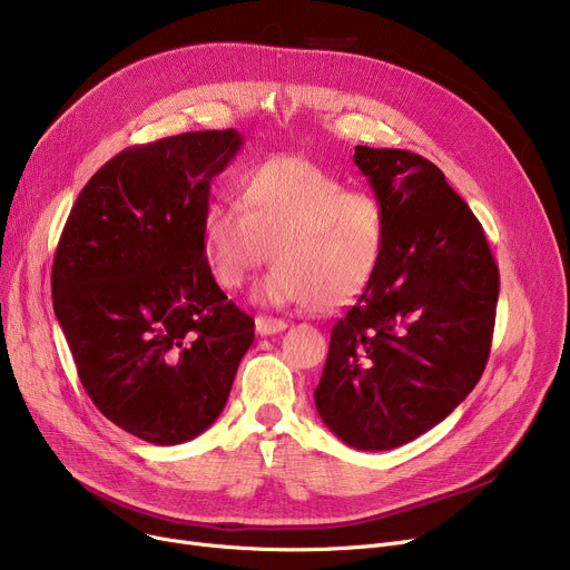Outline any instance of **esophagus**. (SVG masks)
<instances>
[{
    "label": "esophagus",
    "mask_w": 570,
    "mask_h": 570,
    "mask_svg": "<svg viewBox=\"0 0 570 570\" xmlns=\"http://www.w3.org/2000/svg\"><path fill=\"white\" fill-rule=\"evenodd\" d=\"M286 331V323L282 318H267V316H256V333L261 337H267V335H277Z\"/></svg>",
    "instance_id": "34e87169"
}]
</instances>
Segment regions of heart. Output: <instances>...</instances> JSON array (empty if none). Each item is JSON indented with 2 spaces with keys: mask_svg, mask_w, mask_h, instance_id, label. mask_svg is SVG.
I'll return each mask as SVG.
<instances>
[{
  "mask_svg": "<svg viewBox=\"0 0 570 570\" xmlns=\"http://www.w3.org/2000/svg\"><path fill=\"white\" fill-rule=\"evenodd\" d=\"M245 210L205 207L203 252L215 282L243 286L273 249L277 265L256 288L265 305H312L333 312L351 305L374 282L385 256L383 205L321 166L286 157L258 166L239 183Z\"/></svg>",
  "mask_w": 570,
  "mask_h": 570,
  "instance_id": "b5f03b06",
  "label": "heart"
}]
</instances>
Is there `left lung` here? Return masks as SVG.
Returning <instances> with one entry per match:
<instances>
[{"mask_svg": "<svg viewBox=\"0 0 570 570\" xmlns=\"http://www.w3.org/2000/svg\"><path fill=\"white\" fill-rule=\"evenodd\" d=\"M353 161L385 209L387 243L374 282L333 327L314 402L346 445L391 451L439 425L481 379L499 267L432 161L367 145Z\"/></svg>", "mask_w": 570, "mask_h": 570, "instance_id": "left-lung-1", "label": "left lung"}]
</instances>
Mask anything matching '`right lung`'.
<instances>
[{"instance_id": "obj_1", "label": "right lung", "mask_w": 570, "mask_h": 570, "mask_svg": "<svg viewBox=\"0 0 570 570\" xmlns=\"http://www.w3.org/2000/svg\"><path fill=\"white\" fill-rule=\"evenodd\" d=\"M243 136L191 131L129 147L80 191L52 263V307L89 400L125 432L177 445L226 406L254 321L209 273V183Z\"/></svg>"}]
</instances>
